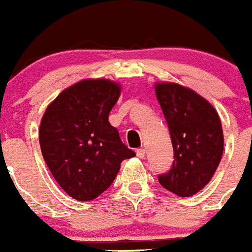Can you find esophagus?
Here are the masks:
<instances>
[{"instance_id":"1","label":"esophagus","mask_w":252,"mask_h":252,"mask_svg":"<svg viewBox=\"0 0 252 252\" xmlns=\"http://www.w3.org/2000/svg\"><path fill=\"white\" fill-rule=\"evenodd\" d=\"M136 156L139 157V158H144V157H145V149H144V148H139V149L136 150Z\"/></svg>"}]
</instances>
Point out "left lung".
<instances>
[{
    "mask_svg": "<svg viewBox=\"0 0 252 252\" xmlns=\"http://www.w3.org/2000/svg\"><path fill=\"white\" fill-rule=\"evenodd\" d=\"M156 95L168 125L175 158L158 181L178 196H192L212 180L222 159L220 118L208 100L178 84H156Z\"/></svg>",
    "mask_w": 252,
    "mask_h": 252,
    "instance_id": "left-lung-1",
    "label": "left lung"
}]
</instances>
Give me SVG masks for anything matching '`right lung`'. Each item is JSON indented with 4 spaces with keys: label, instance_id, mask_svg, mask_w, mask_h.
<instances>
[{
    "label": "right lung",
    "instance_id": "add662e5",
    "mask_svg": "<svg viewBox=\"0 0 252 252\" xmlns=\"http://www.w3.org/2000/svg\"><path fill=\"white\" fill-rule=\"evenodd\" d=\"M121 87L105 79L81 80L47 107L39 128L44 162L57 184L79 201L98 197L122 160L135 157L108 122Z\"/></svg>",
    "mask_w": 252,
    "mask_h": 252
}]
</instances>
